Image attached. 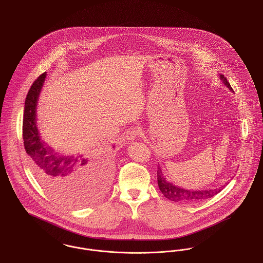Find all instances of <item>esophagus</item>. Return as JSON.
Here are the masks:
<instances>
[{
  "label": "esophagus",
  "instance_id": "34e87169",
  "mask_svg": "<svg viewBox=\"0 0 263 263\" xmlns=\"http://www.w3.org/2000/svg\"><path fill=\"white\" fill-rule=\"evenodd\" d=\"M140 136V130L138 129V127L136 126H132L129 127L126 133H125V138L128 140V141H134L136 140L137 138H139Z\"/></svg>",
  "mask_w": 263,
  "mask_h": 263
}]
</instances>
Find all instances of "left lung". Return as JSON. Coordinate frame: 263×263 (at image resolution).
<instances>
[{
    "mask_svg": "<svg viewBox=\"0 0 263 263\" xmlns=\"http://www.w3.org/2000/svg\"><path fill=\"white\" fill-rule=\"evenodd\" d=\"M220 79L224 82V84L230 89L233 90L230 86L229 82L227 81L226 77L224 75L220 74ZM157 177H158V185L163 195L171 201L174 202H183V203H193L201 200H205L208 198H211L218 194L219 192L223 189L225 185L222 187H219L217 189H210V190H201V191H193V190H187L180 187L175 186L174 184L170 183L167 179L165 178L162 168L159 166L157 171Z\"/></svg>",
    "mask_w": 263,
    "mask_h": 263,
    "instance_id": "left-lung-1",
    "label": "left lung"
}]
</instances>
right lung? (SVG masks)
I'll return each instance as SVG.
<instances>
[{"label":"right lung","instance_id":"add662e5","mask_svg":"<svg viewBox=\"0 0 263 263\" xmlns=\"http://www.w3.org/2000/svg\"><path fill=\"white\" fill-rule=\"evenodd\" d=\"M45 78L46 72L34 81L25 100V149L35 177L51 197L70 206L84 205L90 199H77L78 193L95 182L100 181V186H105L108 178L107 160L103 159L102 152H95L87 158L62 156L41 140L36 125V108Z\"/></svg>","mask_w":263,"mask_h":263}]
</instances>
